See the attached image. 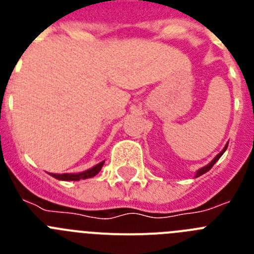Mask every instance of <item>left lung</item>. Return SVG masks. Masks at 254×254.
Instances as JSON below:
<instances>
[{"label":"left lung","instance_id":"1","mask_svg":"<svg viewBox=\"0 0 254 254\" xmlns=\"http://www.w3.org/2000/svg\"><path fill=\"white\" fill-rule=\"evenodd\" d=\"M226 149H228V145H225V147H224V149H223V151L220 152V154H217V155H216V158H215V159H214V160L211 161V163H210V164H208V165H206V167L201 168V169H199V170H198V172H197V173H196V177H199V176H202V174H205V173H206V172H208V170H210V169H211V168L214 167V164H215V163H216V161H217V160H219V159H220V156H221V155H223V154H224V152H225V150H226Z\"/></svg>","mask_w":254,"mask_h":254}]
</instances>
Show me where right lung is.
Instances as JSON below:
<instances>
[{
    "instance_id": "1",
    "label": "right lung",
    "mask_w": 254,
    "mask_h": 254,
    "mask_svg": "<svg viewBox=\"0 0 254 254\" xmlns=\"http://www.w3.org/2000/svg\"><path fill=\"white\" fill-rule=\"evenodd\" d=\"M104 165V161L99 163L98 165H95L91 169H87L82 173H77V174H51L52 177H55L56 179H60V181H80V179H86L91 178V177H95L98 173L102 170V167Z\"/></svg>"
}]
</instances>
